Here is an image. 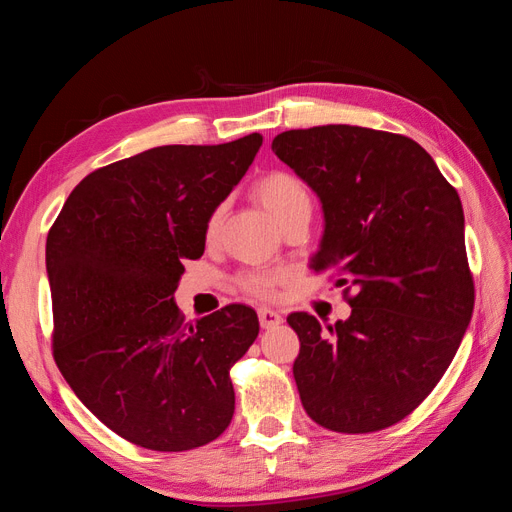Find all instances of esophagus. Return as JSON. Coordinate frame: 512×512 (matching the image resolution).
<instances>
[{"mask_svg":"<svg viewBox=\"0 0 512 512\" xmlns=\"http://www.w3.org/2000/svg\"><path fill=\"white\" fill-rule=\"evenodd\" d=\"M258 320H260L262 329H275V327H280V324H282V316L273 312V309H269V307L258 309Z\"/></svg>","mask_w":512,"mask_h":512,"instance_id":"obj_1","label":"esophagus"}]
</instances>
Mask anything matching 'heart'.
I'll return each instance as SVG.
<instances>
[{"label": "heart", "instance_id": "1", "mask_svg": "<svg viewBox=\"0 0 512 512\" xmlns=\"http://www.w3.org/2000/svg\"><path fill=\"white\" fill-rule=\"evenodd\" d=\"M254 198L258 205L265 209L277 226H286L294 220H309L312 213V196L305 188V183L294 177L288 170H271V173L262 175L254 183ZM222 222V209H215L205 226V237L213 239L218 235ZM284 280L282 273L277 271H252L239 275V288L256 299H269L275 294L277 284Z\"/></svg>", "mask_w": 512, "mask_h": 512}]
</instances>
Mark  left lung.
<instances>
[{
    "instance_id": "1",
    "label": "left lung",
    "mask_w": 512,
    "mask_h": 512,
    "mask_svg": "<svg viewBox=\"0 0 512 512\" xmlns=\"http://www.w3.org/2000/svg\"><path fill=\"white\" fill-rule=\"evenodd\" d=\"M271 149L324 209L316 273L339 277L348 320L294 312L292 374L312 421L337 433L399 423L451 365L474 309L457 190L412 138L359 128L288 130Z\"/></svg>"
}]
</instances>
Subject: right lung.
Segmentation results:
<instances>
[{"label": "right lung", "instance_id": "obj_1", "mask_svg": "<svg viewBox=\"0 0 512 512\" xmlns=\"http://www.w3.org/2000/svg\"><path fill=\"white\" fill-rule=\"evenodd\" d=\"M262 145H164L89 173L46 237L53 356L70 389L117 436L160 453L220 438L235 414L230 367L254 344L252 307L185 322L183 262Z\"/></svg>", "mask_w": 512, "mask_h": 512}]
</instances>
